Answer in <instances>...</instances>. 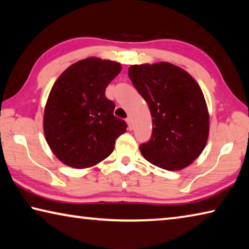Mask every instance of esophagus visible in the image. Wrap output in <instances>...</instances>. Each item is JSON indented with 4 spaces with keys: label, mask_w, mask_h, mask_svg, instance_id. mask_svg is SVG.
<instances>
[{
    "label": "esophagus",
    "mask_w": 249,
    "mask_h": 249,
    "mask_svg": "<svg viewBox=\"0 0 249 249\" xmlns=\"http://www.w3.org/2000/svg\"><path fill=\"white\" fill-rule=\"evenodd\" d=\"M126 123H127L129 129H133V121H132V117H127V119H126Z\"/></svg>",
    "instance_id": "obj_1"
}]
</instances>
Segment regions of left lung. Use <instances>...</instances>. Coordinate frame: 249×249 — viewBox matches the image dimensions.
I'll list each match as a JSON object with an SVG mask.
<instances>
[{
  "instance_id": "left-lung-1",
  "label": "left lung",
  "mask_w": 249,
  "mask_h": 249,
  "mask_svg": "<svg viewBox=\"0 0 249 249\" xmlns=\"http://www.w3.org/2000/svg\"><path fill=\"white\" fill-rule=\"evenodd\" d=\"M128 77L153 117V133L140 146L142 155L170 171L190 165L209 137V112L199 84L169 62L132 66Z\"/></svg>"
}]
</instances>
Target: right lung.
Listing matches in <instances>:
<instances>
[{
  "label": "right lung",
  "mask_w": 249,
  "mask_h": 249,
  "mask_svg": "<svg viewBox=\"0 0 249 249\" xmlns=\"http://www.w3.org/2000/svg\"><path fill=\"white\" fill-rule=\"evenodd\" d=\"M121 69L119 62L91 57L70 66L54 82L45 107L44 133L65 165L80 169L96 165L126 132L127 124L114 116L115 104L105 96Z\"/></svg>",
  "instance_id": "obj_1"
}]
</instances>
